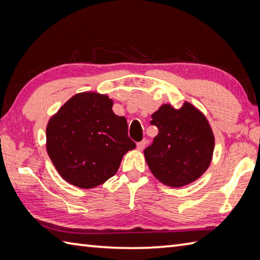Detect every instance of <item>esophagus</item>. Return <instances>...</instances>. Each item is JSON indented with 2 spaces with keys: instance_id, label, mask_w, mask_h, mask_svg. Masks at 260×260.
<instances>
[{
  "instance_id": "1",
  "label": "esophagus",
  "mask_w": 260,
  "mask_h": 260,
  "mask_svg": "<svg viewBox=\"0 0 260 260\" xmlns=\"http://www.w3.org/2000/svg\"><path fill=\"white\" fill-rule=\"evenodd\" d=\"M145 145H146V141L145 140H143V141H141V142H139L137 143V150L139 151H143L144 150V147H145Z\"/></svg>"
}]
</instances>
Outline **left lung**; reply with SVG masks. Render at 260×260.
I'll use <instances>...</instances> for the list:
<instances>
[{
    "mask_svg": "<svg viewBox=\"0 0 260 260\" xmlns=\"http://www.w3.org/2000/svg\"><path fill=\"white\" fill-rule=\"evenodd\" d=\"M158 128L144 156L152 174L171 187H181L201 178L212 161L214 135L206 116L189 102L180 108L163 104L152 114Z\"/></svg>",
    "mask_w": 260,
    "mask_h": 260,
    "instance_id": "8db88e82",
    "label": "left lung"
}]
</instances>
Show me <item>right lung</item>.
I'll return each instance as SVG.
<instances>
[{"instance_id":"add662e5","label":"right lung","mask_w":260,"mask_h":260,"mask_svg":"<svg viewBox=\"0 0 260 260\" xmlns=\"http://www.w3.org/2000/svg\"><path fill=\"white\" fill-rule=\"evenodd\" d=\"M113 105L104 93L79 92L49 119L48 155L68 183L81 189L105 183L136 147L127 135L126 118L113 112Z\"/></svg>"}]
</instances>
